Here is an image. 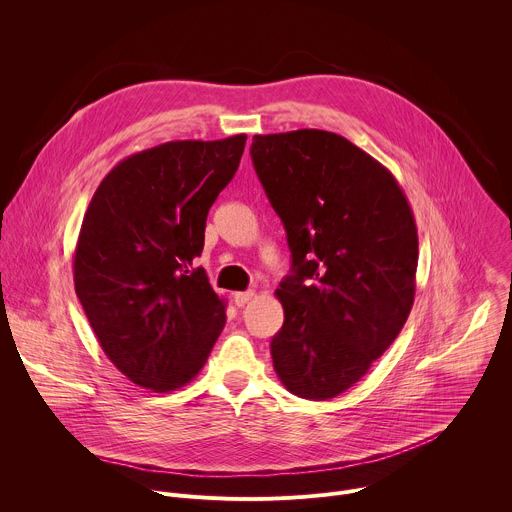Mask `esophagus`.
<instances>
[{
  "instance_id": "obj_1",
  "label": "esophagus",
  "mask_w": 512,
  "mask_h": 512,
  "mask_svg": "<svg viewBox=\"0 0 512 512\" xmlns=\"http://www.w3.org/2000/svg\"><path fill=\"white\" fill-rule=\"evenodd\" d=\"M253 291H237V294L233 296V302H235V306H239V308H243L245 304H249L251 300H253Z\"/></svg>"
}]
</instances>
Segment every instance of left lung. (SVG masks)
Instances as JSON below:
<instances>
[{"label": "left lung", "mask_w": 512, "mask_h": 512, "mask_svg": "<svg viewBox=\"0 0 512 512\" xmlns=\"http://www.w3.org/2000/svg\"><path fill=\"white\" fill-rule=\"evenodd\" d=\"M251 158L291 251V275L275 289L283 326L271 340L273 369L302 399L338 397L413 308V210L381 162L332 131L255 135Z\"/></svg>", "instance_id": "8db88e82"}]
</instances>
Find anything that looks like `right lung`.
<instances>
[{"mask_svg":"<svg viewBox=\"0 0 512 512\" xmlns=\"http://www.w3.org/2000/svg\"><path fill=\"white\" fill-rule=\"evenodd\" d=\"M245 141V133L166 141L127 156L85 212L72 255L75 291L107 358L143 389L190 383L225 328L227 302L194 259Z\"/></svg>","mask_w":512,"mask_h":512,"instance_id":"add662e5","label":"right lung"}]
</instances>
